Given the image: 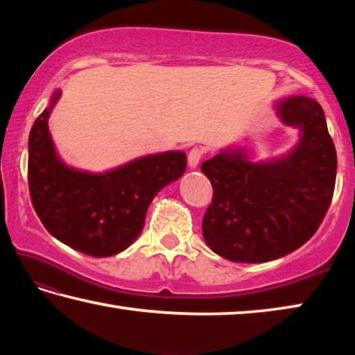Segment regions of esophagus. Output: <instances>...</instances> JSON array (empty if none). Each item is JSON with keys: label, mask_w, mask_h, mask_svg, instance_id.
<instances>
[{"label": "esophagus", "mask_w": 355, "mask_h": 355, "mask_svg": "<svg viewBox=\"0 0 355 355\" xmlns=\"http://www.w3.org/2000/svg\"><path fill=\"white\" fill-rule=\"evenodd\" d=\"M203 155H205V150H203V148H200V147L192 148L191 152H189V155H188V164H189V167H192V169H194V167L199 166L200 159L203 158Z\"/></svg>", "instance_id": "obj_1"}]
</instances>
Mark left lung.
<instances>
[{
    "label": "left lung",
    "mask_w": 355,
    "mask_h": 355,
    "mask_svg": "<svg viewBox=\"0 0 355 355\" xmlns=\"http://www.w3.org/2000/svg\"><path fill=\"white\" fill-rule=\"evenodd\" d=\"M284 123L300 128V141L284 158L252 163L228 148L202 163L213 200L202 220L216 254L236 263H264L291 254L315 235L330 207L336 152L316 100L277 103Z\"/></svg>",
    "instance_id": "8db88e82"
}]
</instances>
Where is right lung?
Wrapping results in <instances>:
<instances>
[{
    "label": "right lung",
    "mask_w": 355,
    "mask_h": 355,
    "mask_svg": "<svg viewBox=\"0 0 355 355\" xmlns=\"http://www.w3.org/2000/svg\"><path fill=\"white\" fill-rule=\"evenodd\" d=\"M61 92L35 119L29 133L28 183L35 213L59 241L91 257H111L142 232L147 208L166 184L186 171L183 152L142 156L105 173L65 166L48 131Z\"/></svg>",
    "instance_id": "obj_1"
}]
</instances>
